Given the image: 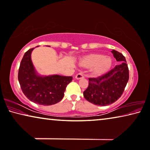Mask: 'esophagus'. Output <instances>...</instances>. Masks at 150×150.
I'll list each match as a JSON object with an SVG mask.
<instances>
[{"label":"esophagus","mask_w":150,"mask_h":150,"mask_svg":"<svg viewBox=\"0 0 150 150\" xmlns=\"http://www.w3.org/2000/svg\"><path fill=\"white\" fill-rule=\"evenodd\" d=\"M84 76H83V74L82 73H78V74H76V76H75V78L76 80H80V79H83V78H84Z\"/></svg>","instance_id":"1"}]
</instances>
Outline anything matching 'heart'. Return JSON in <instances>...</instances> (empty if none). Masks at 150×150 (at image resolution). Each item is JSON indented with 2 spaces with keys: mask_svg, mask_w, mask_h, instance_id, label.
<instances>
[{
  "mask_svg": "<svg viewBox=\"0 0 150 150\" xmlns=\"http://www.w3.org/2000/svg\"><path fill=\"white\" fill-rule=\"evenodd\" d=\"M78 65L84 68H90L93 76L100 77L111 70L113 60L111 57L106 56L103 54L91 53L80 57Z\"/></svg>",
  "mask_w": 150,
  "mask_h": 150,
  "instance_id": "heart-1",
  "label": "heart"
}]
</instances>
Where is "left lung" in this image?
<instances>
[{
	"mask_svg": "<svg viewBox=\"0 0 150 150\" xmlns=\"http://www.w3.org/2000/svg\"><path fill=\"white\" fill-rule=\"evenodd\" d=\"M111 52L121 63L102 76L89 78L88 88L83 93L84 97L94 105L107 106L115 102L123 94L129 80L125 57L116 50Z\"/></svg>",
	"mask_w": 150,
	"mask_h": 150,
	"instance_id": "obj_1",
	"label": "left lung"
}]
</instances>
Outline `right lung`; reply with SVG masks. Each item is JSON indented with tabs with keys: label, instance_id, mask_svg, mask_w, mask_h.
<instances>
[{
	"label": "right lung",
	"instance_id": "add662e5",
	"mask_svg": "<svg viewBox=\"0 0 150 150\" xmlns=\"http://www.w3.org/2000/svg\"><path fill=\"white\" fill-rule=\"evenodd\" d=\"M33 50L31 48L25 53L21 62L18 74L21 88L27 98L36 104H56L63 98L66 86L72 81V77L40 74L31 60Z\"/></svg>",
	"mask_w": 150,
	"mask_h": 150
}]
</instances>
